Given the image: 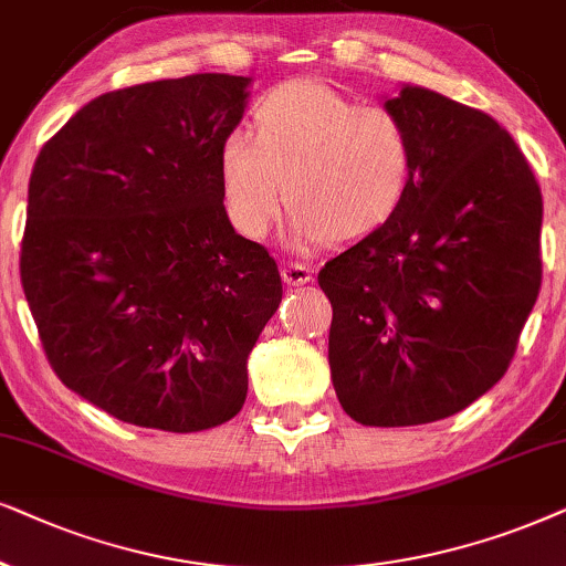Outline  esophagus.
Masks as SVG:
<instances>
[{"label":"esophagus","mask_w":566,"mask_h":566,"mask_svg":"<svg viewBox=\"0 0 566 566\" xmlns=\"http://www.w3.org/2000/svg\"><path fill=\"white\" fill-rule=\"evenodd\" d=\"M282 279L290 284V287H303V284L311 282L313 274L305 263H287V266L282 269Z\"/></svg>","instance_id":"1"}]
</instances>
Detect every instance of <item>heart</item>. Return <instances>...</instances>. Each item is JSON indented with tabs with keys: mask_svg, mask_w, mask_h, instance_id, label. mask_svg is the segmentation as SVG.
Returning a JSON list of instances; mask_svg holds the SVG:
<instances>
[{
	"mask_svg": "<svg viewBox=\"0 0 566 566\" xmlns=\"http://www.w3.org/2000/svg\"><path fill=\"white\" fill-rule=\"evenodd\" d=\"M417 145L398 113L359 105L326 82L279 85L253 108V134L232 129L217 149L222 205L240 235L261 240L279 205L300 248L373 235L401 209Z\"/></svg>",
	"mask_w": 566,
	"mask_h": 566,
	"instance_id": "obj_1",
	"label": "heart"
}]
</instances>
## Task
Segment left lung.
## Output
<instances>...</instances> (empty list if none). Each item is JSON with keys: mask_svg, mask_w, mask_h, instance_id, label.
<instances>
[{"mask_svg": "<svg viewBox=\"0 0 566 566\" xmlns=\"http://www.w3.org/2000/svg\"><path fill=\"white\" fill-rule=\"evenodd\" d=\"M382 108L411 129V188L318 284L342 409L365 427H411L463 411L507 373L541 290L544 199L484 111L419 85Z\"/></svg>", "mask_w": 566, "mask_h": 566, "instance_id": "left-lung-1", "label": "left lung"}]
</instances>
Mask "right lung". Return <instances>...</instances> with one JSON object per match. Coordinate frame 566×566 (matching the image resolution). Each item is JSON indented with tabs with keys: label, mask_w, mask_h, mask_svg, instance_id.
Returning <instances> with one entry per match:
<instances>
[{
	"label": "right lung",
	"mask_w": 566,
	"mask_h": 566,
	"mask_svg": "<svg viewBox=\"0 0 566 566\" xmlns=\"http://www.w3.org/2000/svg\"><path fill=\"white\" fill-rule=\"evenodd\" d=\"M251 82L113 90L30 172L20 279L43 349L66 388L129 424L201 432L235 417L282 303L276 263L232 228L217 172Z\"/></svg>",
	"instance_id": "add662e5"
}]
</instances>
